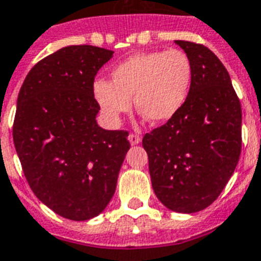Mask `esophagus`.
I'll use <instances>...</instances> for the list:
<instances>
[{"label": "esophagus", "mask_w": 261, "mask_h": 261, "mask_svg": "<svg viewBox=\"0 0 261 261\" xmlns=\"http://www.w3.org/2000/svg\"><path fill=\"white\" fill-rule=\"evenodd\" d=\"M128 141H130L131 145H138V143H141V137L135 134H130L128 135Z\"/></svg>", "instance_id": "34e87169"}]
</instances>
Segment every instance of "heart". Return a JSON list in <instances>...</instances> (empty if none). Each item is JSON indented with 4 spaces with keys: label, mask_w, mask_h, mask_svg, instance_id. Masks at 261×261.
I'll return each instance as SVG.
<instances>
[{
    "label": "heart",
    "mask_w": 261,
    "mask_h": 261,
    "mask_svg": "<svg viewBox=\"0 0 261 261\" xmlns=\"http://www.w3.org/2000/svg\"><path fill=\"white\" fill-rule=\"evenodd\" d=\"M112 82L96 80L94 95L103 115L118 124L131 97L138 112L151 123L173 119L185 105L193 80L190 59L179 49L137 54L111 71Z\"/></svg>",
    "instance_id": "b5f03b06"
}]
</instances>
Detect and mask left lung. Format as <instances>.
Instances as JSON below:
<instances>
[{"instance_id":"left-lung-1","label":"left lung","mask_w":261,"mask_h":261,"mask_svg":"<svg viewBox=\"0 0 261 261\" xmlns=\"http://www.w3.org/2000/svg\"><path fill=\"white\" fill-rule=\"evenodd\" d=\"M193 80L181 111L143 137L151 185L173 212L196 213L220 196L241 152V106L230 76L209 48L175 40Z\"/></svg>"}]
</instances>
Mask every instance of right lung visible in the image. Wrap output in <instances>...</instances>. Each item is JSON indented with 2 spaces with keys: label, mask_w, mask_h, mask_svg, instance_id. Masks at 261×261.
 <instances>
[{
  "label": "right lung",
  "mask_w": 261,
  "mask_h": 261,
  "mask_svg": "<svg viewBox=\"0 0 261 261\" xmlns=\"http://www.w3.org/2000/svg\"><path fill=\"white\" fill-rule=\"evenodd\" d=\"M112 50L71 45L40 60L21 86L13 141L25 178L42 204L73 221L94 219L116 189L128 133L97 126V71Z\"/></svg>",
  "instance_id": "add662e5"
}]
</instances>
